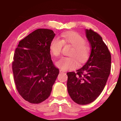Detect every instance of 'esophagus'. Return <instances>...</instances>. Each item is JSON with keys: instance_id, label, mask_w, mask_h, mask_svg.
<instances>
[{"instance_id": "esophagus-1", "label": "esophagus", "mask_w": 121, "mask_h": 121, "mask_svg": "<svg viewBox=\"0 0 121 121\" xmlns=\"http://www.w3.org/2000/svg\"><path fill=\"white\" fill-rule=\"evenodd\" d=\"M64 72H65V71L62 70H61V69H60V73H64Z\"/></svg>"}]
</instances>
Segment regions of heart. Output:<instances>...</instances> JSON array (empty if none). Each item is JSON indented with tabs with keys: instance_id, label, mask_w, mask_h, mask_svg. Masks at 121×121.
Masks as SVG:
<instances>
[{
	"instance_id": "1",
	"label": "heart",
	"mask_w": 121,
	"mask_h": 121,
	"mask_svg": "<svg viewBox=\"0 0 121 121\" xmlns=\"http://www.w3.org/2000/svg\"><path fill=\"white\" fill-rule=\"evenodd\" d=\"M61 40L55 37L51 40L50 44L51 53L54 56L61 54L63 44H69L73 47L70 56L72 57H62L56 63L58 68L63 70H72L77 66L78 62L83 63L89 56L90 48L85 44V39L78 34L74 32L63 33L61 35Z\"/></svg>"
}]
</instances>
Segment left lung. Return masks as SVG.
I'll return each mask as SVG.
<instances>
[{
	"label": "left lung",
	"instance_id": "8db88e82",
	"mask_svg": "<svg viewBox=\"0 0 121 121\" xmlns=\"http://www.w3.org/2000/svg\"><path fill=\"white\" fill-rule=\"evenodd\" d=\"M91 48L86 62L76 72H68L67 86L69 95L79 105L95 101L105 87L111 68V55L101 37L91 29H85Z\"/></svg>",
	"mask_w": 121,
	"mask_h": 121
}]
</instances>
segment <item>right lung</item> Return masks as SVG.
<instances>
[{
    "label": "right lung",
    "instance_id": "obj_1",
    "mask_svg": "<svg viewBox=\"0 0 121 121\" xmlns=\"http://www.w3.org/2000/svg\"><path fill=\"white\" fill-rule=\"evenodd\" d=\"M55 35L52 30L37 29L20 41L14 53L12 69L16 89L31 104L48 99L59 73L50 50Z\"/></svg>",
    "mask_w": 121,
    "mask_h": 121
}]
</instances>
